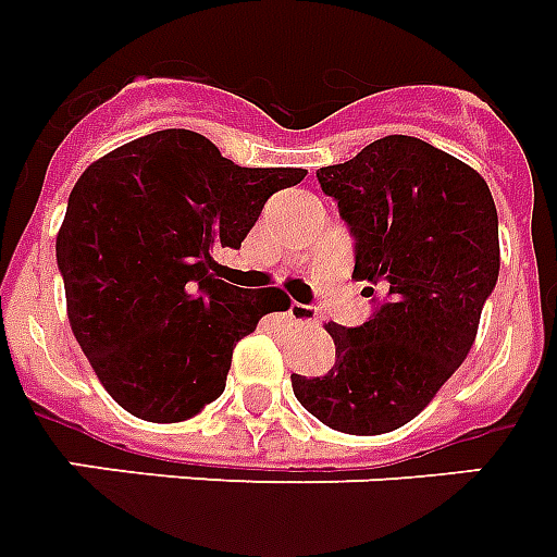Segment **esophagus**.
Segmentation results:
<instances>
[{"label": "esophagus", "instance_id": "esophagus-1", "mask_svg": "<svg viewBox=\"0 0 557 557\" xmlns=\"http://www.w3.org/2000/svg\"><path fill=\"white\" fill-rule=\"evenodd\" d=\"M287 315H290L293 324H315V310L310 305H301V301H293L290 310H287Z\"/></svg>", "mask_w": 557, "mask_h": 557}]
</instances>
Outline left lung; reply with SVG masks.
Masks as SVG:
<instances>
[{
    "label": "left lung",
    "instance_id": "obj_1",
    "mask_svg": "<svg viewBox=\"0 0 557 557\" xmlns=\"http://www.w3.org/2000/svg\"><path fill=\"white\" fill-rule=\"evenodd\" d=\"M354 235V278L373 313L327 324L336 364L293 373V394L345 434H385L413 420L478 336L500 273L497 209L486 181L425 140L391 135L315 172Z\"/></svg>",
    "mask_w": 557,
    "mask_h": 557
}]
</instances>
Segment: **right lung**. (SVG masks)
<instances>
[{
  "label": "right lung",
  "instance_id": "right-lung-1",
  "mask_svg": "<svg viewBox=\"0 0 557 557\" xmlns=\"http://www.w3.org/2000/svg\"><path fill=\"white\" fill-rule=\"evenodd\" d=\"M305 175L238 166L189 128L137 137L79 175L57 267L71 331L120 408L181 422L224 394L235 345L290 299L226 284L212 252L238 250L267 198Z\"/></svg>",
  "mask_w": 557,
  "mask_h": 557
}]
</instances>
